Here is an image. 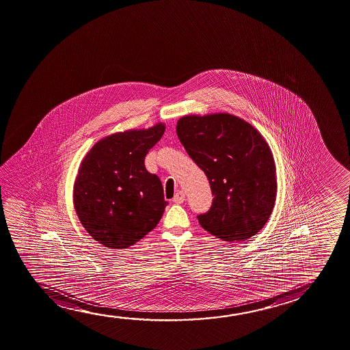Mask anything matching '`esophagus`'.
<instances>
[{
	"label": "esophagus",
	"instance_id": "obj_1",
	"mask_svg": "<svg viewBox=\"0 0 350 350\" xmlns=\"http://www.w3.org/2000/svg\"><path fill=\"white\" fill-rule=\"evenodd\" d=\"M172 202H175V204H183L185 202V193L183 191H178L175 194V197L172 198Z\"/></svg>",
	"mask_w": 350,
	"mask_h": 350
}]
</instances>
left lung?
<instances>
[{
	"label": "left lung",
	"mask_w": 350,
	"mask_h": 350,
	"mask_svg": "<svg viewBox=\"0 0 350 350\" xmlns=\"http://www.w3.org/2000/svg\"><path fill=\"white\" fill-rule=\"evenodd\" d=\"M188 156L205 172L212 205L198 215L206 232L227 242L247 241L270 218L276 200V167L256 129L229 113L183 116L176 126Z\"/></svg>",
	"instance_id": "8db88e82"
}]
</instances>
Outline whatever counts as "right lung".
<instances>
[{
	"label": "right lung",
	"mask_w": 350,
	"mask_h": 350,
	"mask_svg": "<svg viewBox=\"0 0 350 350\" xmlns=\"http://www.w3.org/2000/svg\"><path fill=\"white\" fill-rule=\"evenodd\" d=\"M165 127L113 134L85 156L74 185V207L94 240L111 250L132 246L162 218L161 180L145 167Z\"/></svg>",
	"instance_id": "1"
}]
</instances>
